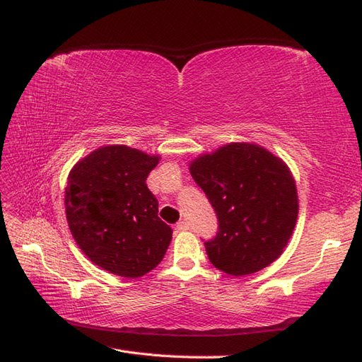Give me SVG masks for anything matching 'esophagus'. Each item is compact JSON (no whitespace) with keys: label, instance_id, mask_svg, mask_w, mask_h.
Instances as JSON below:
<instances>
[{"label":"esophagus","instance_id":"1","mask_svg":"<svg viewBox=\"0 0 362 362\" xmlns=\"http://www.w3.org/2000/svg\"><path fill=\"white\" fill-rule=\"evenodd\" d=\"M177 230H180V232H187V230H189V224L187 221H180L179 224H177Z\"/></svg>","mask_w":362,"mask_h":362}]
</instances>
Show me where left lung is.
I'll use <instances>...</instances> for the list:
<instances>
[{
  "instance_id": "1",
  "label": "left lung",
  "mask_w": 362,
  "mask_h": 362,
  "mask_svg": "<svg viewBox=\"0 0 362 362\" xmlns=\"http://www.w3.org/2000/svg\"><path fill=\"white\" fill-rule=\"evenodd\" d=\"M218 218L205 241L211 264L241 276L281 255L296 227L298 201L288 166L255 144H227L189 166Z\"/></svg>"
}]
</instances>
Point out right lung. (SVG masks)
I'll return each mask as SVG.
<instances>
[{
	"label": "right lung",
	"instance_id": "right-lung-1",
	"mask_svg": "<svg viewBox=\"0 0 362 362\" xmlns=\"http://www.w3.org/2000/svg\"><path fill=\"white\" fill-rule=\"evenodd\" d=\"M158 157L127 146H105L76 165L65 188V211L81 250L110 274L136 279L163 259L173 228L158 218L146 179Z\"/></svg>",
	"mask_w": 362,
	"mask_h": 362
}]
</instances>
